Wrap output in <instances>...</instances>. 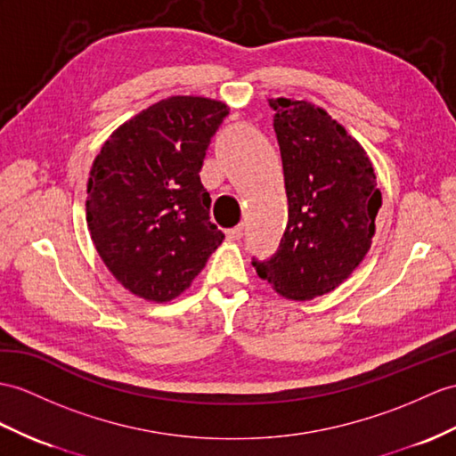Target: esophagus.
I'll return each instance as SVG.
<instances>
[{
  "label": "esophagus",
  "instance_id": "obj_1",
  "mask_svg": "<svg viewBox=\"0 0 456 456\" xmlns=\"http://www.w3.org/2000/svg\"><path fill=\"white\" fill-rule=\"evenodd\" d=\"M243 236V224H238L234 228H228L226 230V238L228 240H240Z\"/></svg>",
  "mask_w": 456,
  "mask_h": 456
}]
</instances>
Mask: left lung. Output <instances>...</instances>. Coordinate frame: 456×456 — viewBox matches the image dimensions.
<instances>
[{
    "mask_svg": "<svg viewBox=\"0 0 456 456\" xmlns=\"http://www.w3.org/2000/svg\"><path fill=\"white\" fill-rule=\"evenodd\" d=\"M279 139L288 224L273 257L253 266L288 299H314L348 279L371 248L381 207L362 144L325 110L271 98Z\"/></svg>",
    "mask_w": 456,
    "mask_h": 456,
    "instance_id": "8db88e82",
    "label": "left lung"
}]
</instances>
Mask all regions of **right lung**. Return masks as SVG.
Segmentation results:
<instances>
[{"instance_id": "add662e5", "label": "right lung", "mask_w": 456, "mask_h": 456, "mask_svg": "<svg viewBox=\"0 0 456 456\" xmlns=\"http://www.w3.org/2000/svg\"><path fill=\"white\" fill-rule=\"evenodd\" d=\"M228 106L172 96L112 133L88 177L86 222L118 282L151 302L190 288L224 234L201 183L210 139Z\"/></svg>"}]
</instances>
